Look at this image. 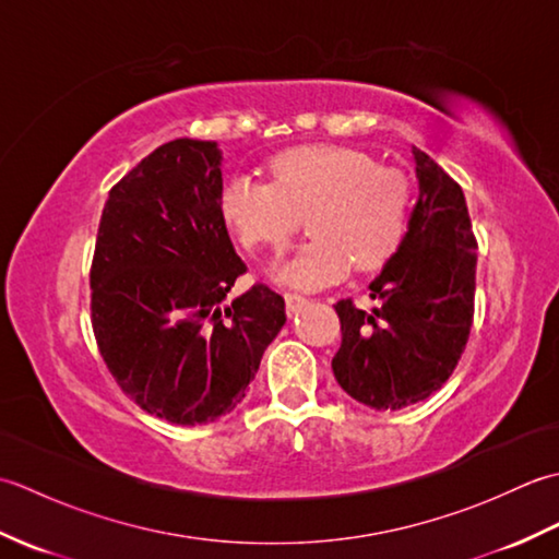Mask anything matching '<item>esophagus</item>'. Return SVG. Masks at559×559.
<instances>
[{"instance_id": "obj_1", "label": "esophagus", "mask_w": 559, "mask_h": 559, "mask_svg": "<svg viewBox=\"0 0 559 559\" xmlns=\"http://www.w3.org/2000/svg\"><path fill=\"white\" fill-rule=\"evenodd\" d=\"M283 300H286L288 314H295L307 302V298H302V295H298V293H283Z\"/></svg>"}]
</instances>
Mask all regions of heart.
<instances>
[{"label": "heart", "mask_w": 559, "mask_h": 559, "mask_svg": "<svg viewBox=\"0 0 559 559\" xmlns=\"http://www.w3.org/2000/svg\"><path fill=\"white\" fill-rule=\"evenodd\" d=\"M271 185L247 175L225 180L218 213L245 249L281 254L310 216L314 237L273 269L288 288L319 290L355 271L386 266L408 233L413 185L406 173L382 168L370 153L348 146L307 144L269 160Z\"/></svg>", "instance_id": "1"}]
</instances>
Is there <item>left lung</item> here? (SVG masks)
I'll use <instances>...</instances> for the list:
<instances>
[{"label": "left lung", "instance_id": "8db88e82", "mask_svg": "<svg viewBox=\"0 0 559 559\" xmlns=\"http://www.w3.org/2000/svg\"><path fill=\"white\" fill-rule=\"evenodd\" d=\"M420 194L394 259L370 283L372 312L336 302L334 377L355 401L399 411L425 401L454 372L473 324L476 235L461 187L413 148Z\"/></svg>", "mask_w": 559, "mask_h": 559}]
</instances>
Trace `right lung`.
Here are the masks:
<instances>
[{
  "label": "right lung",
  "instance_id": "obj_1",
  "mask_svg": "<svg viewBox=\"0 0 559 559\" xmlns=\"http://www.w3.org/2000/svg\"><path fill=\"white\" fill-rule=\"evenodd\" d=\"M216 141L175 139L110 189L91 264V324L115 382L139 408L204 425L247 394L286 324L264 283L228 298L247 271L218 213Z\"/></svg>",
  "mask_w": 559,
  "mask_h": 559
}]
</instances>
